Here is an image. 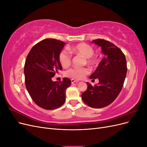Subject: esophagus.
<instances>
[{"label":"esophagus","mask_w":147,"mask_h":147,"mask_svg":"<svg viewBox=\"0 0 147 147\" xmlns=\"http://www.w3.org/2000/svg\"><path fill=\"white\" fill-rule=\"evenodd\" d=\"M79 82L78 80H74V79H72V80H71V82H72V83H77V82Z\"/></svg>","instance_id":"1"}]
</instances>
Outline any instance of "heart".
Listing matches in <instances>:
<instances>
[{"mask_svg": "<svg viewBox=\"0 0 147 147\" xmlns=\"http://www.w3.org/2000/svg\"><path fill=\"white\" fill-rule=\"evenodd\" d=\"M68 50L72 54L80 55L84 57L85 63L89 65H94L96 63L97 59L94 56V49L88 44L80 43L74 46L69 47ZM67 50H63L59 53V62L61 65L64 68L68 67L71 64L72 55ZM90 72V70L88 67H73L66 71L65 75L69 78L80 80L83 78Z\"/></svg>", "mask_w": 147, "mask_h": 147, "instance_id": "b5f03b06", "label": "heart"}]
</instances>
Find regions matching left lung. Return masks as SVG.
<instances>
[{"instance_id": "8db88e82", "label": "left lung", "mask_w": 147, "mask_h": 147, "mask_svg": "<svg viewBox=\"0 0 147 147\" xmlns=\"http://www.w3.org/2000/svg\"><path fill=\"white\" fill-rule=\"evenodd\" d=\"M92 43L101 48L104 57L90 77L92 80L98 78L99 82L94 86L87 82L82 98L88 106L99 109L112 104L119 95L126 76L127 64L124 53L113 43L100 38Z\"/></svg>"}]
</instances>
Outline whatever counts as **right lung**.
Here are the masks:
<instances>
[{
  "mask_svg": "<svg viewBox=\"0 0 147 147\" xmlns=\"http://www.w3.org/2000/svg\"><path fill=\"white\" fill-rule=\"evenodd\" d=\"M63 41L46 38L35 45L26 57L24 73L25 84L34 102L45 110H54L65 100V90L70 80L53 82L51 78L62 70L58 55L65 45Z\"/></svg>",
  "mask_w": 147,
  "mask_h": 147,
  "instance_id": "1",
  "label": "right lung"
}]
</instances>
